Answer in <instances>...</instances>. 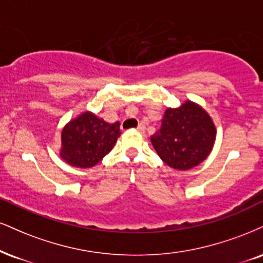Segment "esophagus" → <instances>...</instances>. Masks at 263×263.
Masks as SVG:
<instances>
[{"label": "esophagus", "instance_id": "obj_1", "mask_svg": "<svg viewBox=\"0 0 263 263\" xmlns=\"http://www.w3.org/2000/svg\"><path fill=\"white\" fill-rule=\"evenodd\" d=\"M144 128H145V127H144L143 125H142V123H140V125L137 126V131H140V132H143Z\"/></svg>", "mask_w": 263, "mask_h": 263}]
</instances>
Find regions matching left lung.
I'll use <instances>...</instances> for the list:
<instances>
[{"mask_svg":"<svg viewBox=\"0 0 263 263\" xmlns=\"http://www.w3.org/2000/svg\"><path fill=\"white\" fill-rule=\"evenodd\" d=\"M216 126L204 109L192 101L165 110L162 127L151 137L154 149L166 165L189 170L210 156Z\"/></svg>","mask_w":263,"mask_h":263,"instance_id":"8db88e82","label":"left lung"}]
</instances>
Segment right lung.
<instances>
[{
    "instance_id": "right-lung-1",
    "label": "right lung",
    "mask_w": 263,
    "mask_h": 263,
    "mask_svg": "<svg viewBox=\"0 0 263 263\" xmlns=\"http://www.w3.org/2000/svg\"><path fill=\"white\" fill-rule=\"evenodd\" d=\"M120 135V122L109 123L85 111L63 127L60 156L72 166L91 167L112 149Z\"/></svg>"
}]
</instances>
